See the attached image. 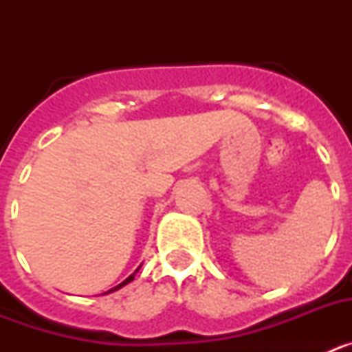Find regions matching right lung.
<instances>
[{"label": "right lung", "mask_w": 352, "mask_h": 352, "mask_svg": "<svg viewBox=\"0 0 352 352\" xmlns=\"http://www.w3.org/2000/svg\"><path fill=\"white\" fill-rule=\"evenodd\" d=\"M139 268H141V266H139ZM139 268H138V270H135V272H133V273H132V275H130V276H129V278H125V280L121 282V284H120V285H116V287H113V289H111V291H107V292H105V294H109V292H114V291H118V289H121V287H123V285L130 284V282H132V280H133V276H135V273H138V272H139Z\"/></svg>", "instance_id": "obj_1"}]
</instances>
